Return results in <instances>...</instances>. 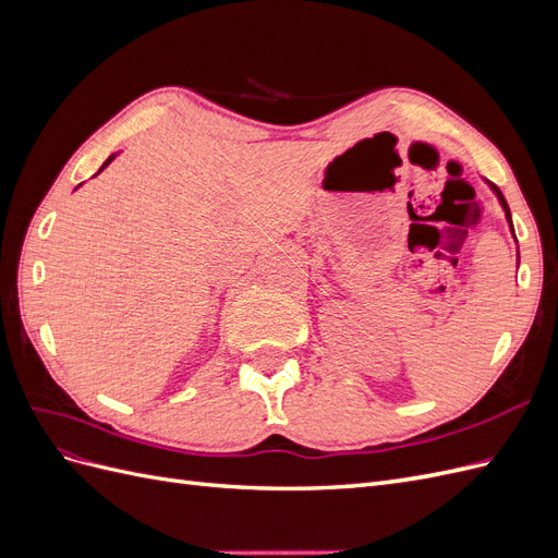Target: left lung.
I'll return each mask as SVG.
<instances>
[{"label": "left lung", "mask_w": 558, "mask_h": 558, "mask_svg": "<svg viewBox=\"0 0 558 558\" xmlns=\"http://www.w3.org/2000/svg\"><path fill=\"white\" fill-rule=\"evenodd\" d=\"M492 189H494V193L498 195V199H500V205H502V209H505V216H508V223H510V228H512V216H510V207H508V202H505L502 193L498 191V185H494V183H492ZM512 234H514V230H512Z\"/></svg>", "instance_id": "obj_1"}]
</instances>
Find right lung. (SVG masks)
<instances>
[{
    "instance_id": "add662e5",
    "label": "right lung",
    "mask_w": 558,
    "mask_h": 558,
    "mask_svg": "<svg viewBox=\"0 0 558 558\" xmlns=\"http://www.w3.org/2000/svg\"><path fill=\"white\" fill-rule=\"evenodd\" d=\"M113 158H116V156H109V158H107V162H105V165H102V167H99V172H102V170H105V167H107V165H109V162H111V160H113Z\"/></svg>"
}]
</instances>
